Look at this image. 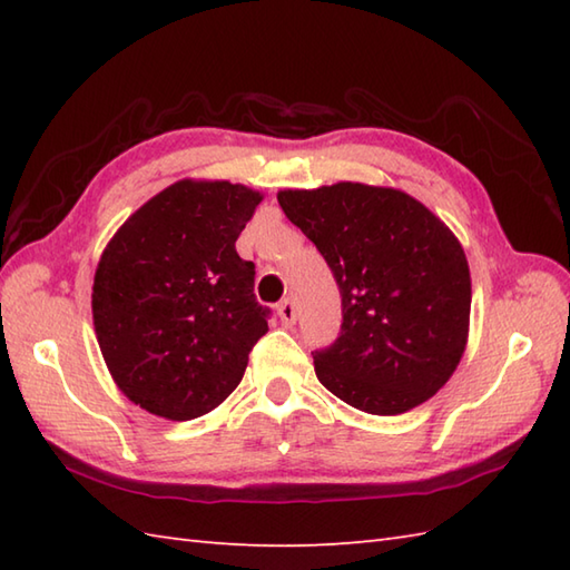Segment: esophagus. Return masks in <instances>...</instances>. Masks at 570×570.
I'll return each mask as SVG.
<instances>
[{
  "instance_id": "34e87169",
  "label": "esophagus",
  "mask_w": 570,
  "mask_h": 570,
  "mask_svg": "<svg viewBox=\"0 0 570 570\" xmlns=\"http://www.w3.org/2000/svg\"><path fill=\"white\" fill-rule=\"evenodd\" d=\"M276 313H278V318H282L284 325H294L296 323V306H294L292 298H284L282 304L276 306Z\"/></svg>"
}]
</instances>
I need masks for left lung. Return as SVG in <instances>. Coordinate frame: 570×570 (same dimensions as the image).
<instances>
[{
  "mask_svg": "<svg viewBox=\"0 0 570 570\" xmlns=\"http://www.w3.org/2000/svg\"><path fill=\"white\" fill-rule=\"evenodd\" d=\"M276 198L343 296L341 337L313 355L321 384L374 416L429 402L470 331V269L451 227L404 190L355 180Z\"/></svg>",
  "mask_w": 570,
  "mask_h": 570,
  "instance_id": "obj_1",
  "label": "left lung"
}]
</instances>
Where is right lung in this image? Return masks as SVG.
Here are the masks:
<instances>
[{"mask_svg":"<svg viewBox=\"0 0 570 570\" xmlns=\"http://www.w3.org/2000/svg\"><path fill=\"white\" fill-rule=\"evenodd\" d=\"M262 193L229 180H176L131 213L95 269L92 323L115 384L168 421L220 406L269 331L254 264L235 242Z\"/></svg>","mask_w":570,"mask_h":570,"instance_id":"obj_1","label":"right lung"}]
</instances>
